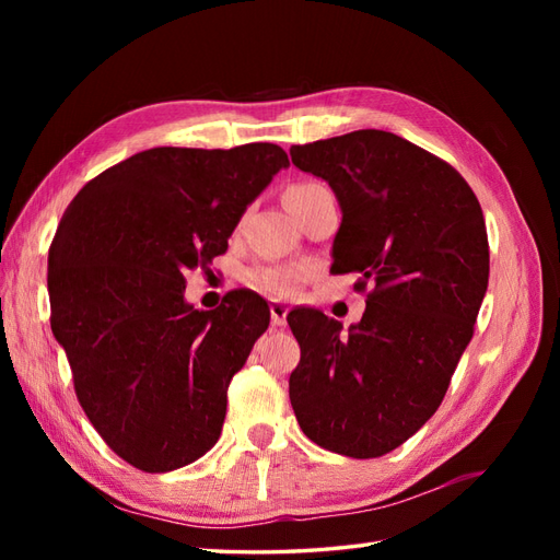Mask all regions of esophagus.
Returning a JSON list of instances; mask_svg holds the SVG:
<instances>
[{
	"label": "esophagus",
	"instance_id": "esophagus-1",
	"mask_svg": "<svg viewBox=\"0 0 560 560\" xmlns=\"http://www.w3.org/2000/svg\"><path fill=\"white\" fill-rule=\"evenodd\" d=\"M287 313H290L287 303L270 301V325H273L276 329H282L287 325Z\"/></svg>",
	"mask_w": 560,
	"mask_h": 560
}]
</instances>
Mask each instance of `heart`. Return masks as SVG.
I'll return each instance as SVG.
<instances>
[{
  "instance_id": "heart-1",
  "label": "heart",
  "mask_w": 560,
  "mask_h": 560,
  "mask_svg": "<svg viewBox=\"0 0 560 560\" xmlns=\"http://www.w3.org/2000/svg\"><path fill=\"white\" fill-rule=\"evenodd\" d=\"M311 186L315 184H296L287 194L306 191ZM301 280H303V270L296 266H264L249 273V284L254 290H259L268 296H290L299 290Z\"/></svg>"
}]
</instances>
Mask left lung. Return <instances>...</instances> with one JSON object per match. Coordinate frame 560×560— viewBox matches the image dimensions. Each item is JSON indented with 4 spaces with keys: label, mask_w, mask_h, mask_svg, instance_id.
I'll return each instance as SVG.
<instances>
[{
    "label": "left lung",
    "mask_w": 560,
    "mask_h": 560,
    "mask_svg": "<svg viewBox=\"0 0 560 560\" xmlns=\"http://www.w3.org/2000/svg\"><path fill=\"white\" fill-rule=\"evenodd\" d=\"M290 154L341 208L331 270L374 284L348 329L315 308L287 315L301 346L292 409L311 442L366 460L413 436L446 395L488 290L483 212L460 173L395 132Z\"/></svg>",
    "instance_id": "left-lung-1"
}]
</instances>
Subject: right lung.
<instances>
[{
	"instance_id": "1",
	"label": "right lung",
	"mask_w": 560,
	"mask_h": 560,
	"mask_svg": "<svg viewBox=\"0 0 560 560\" xmlns=\"http://www.w3.org/2000/svg\"><path fill=\"white\" fill-rule=\"evenodd\" d=\"M287 165L268 142L156 147L100 173L65 210L48 249L50 329L81 409L132 467L179 469L222 434L229 383L270 313L252 292L196 311L184 273L226 252Z\"/></svg>"
}]
</instances>
